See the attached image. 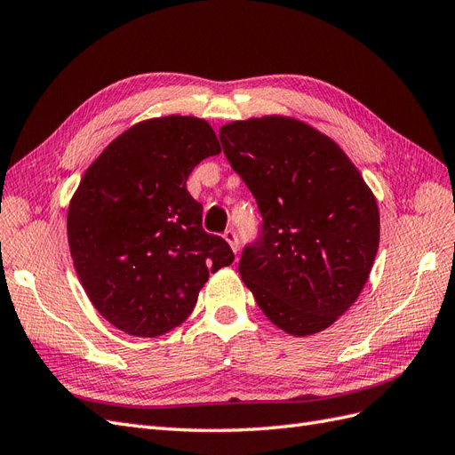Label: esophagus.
<instances>
[{"label": "esophagus", "instance_id": "obj_1", "mask_svg": "<svg viewBox=\"0 0 455 455\" xmlns=\"http://www.w3.org/2000/svg\"><path fill=\"white\" fill-rule=\"evenodd\" d=\"M224 239L228 241V244L231 246V251L233 252H237V246H239V237H237V233L233 231V229H228V231H224Z\"/></svg>", "mask_w": 455, "mask_h": 455}]
</instances>
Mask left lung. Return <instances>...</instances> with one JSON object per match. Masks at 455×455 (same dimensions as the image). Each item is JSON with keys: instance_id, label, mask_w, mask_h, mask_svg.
I'll use <instances>...</instances> for the list:
<instances>
[{"instance_id": "obj_1", "label": "left lung", "mask_w": 455, "mask_h": 455, "mask_svg": "<svg viewBox=\"0 0 455 455\" xmlns=\"http://www.w3.org/2000/svg\"><path fill=\"white\" fill-rule=\"evenodd\" d=\"M220 142L264 220L243 251L241 279L286 334L321 332L355 304L374 266V194L343 149L304 121H233Z\"/></svg>"}]
</instances>
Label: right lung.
I'll return each instance as SVG.
<instances>
[{
  "label": "right lung",
  "instance_id": "add662e5",
  "mask_svg": "<svg viewBox=\"0 0 455 455\" xmlns=\"http://www.w3.org/2000/svg\"><path fill=\"white\" fill-rule=\"evenodd\" d=\"M220 154L212 127L191 116L136 123L96 157L68 206V244L91 304L121 332L157 338L194 311L209 273L233 261L203 229L186 180Z\"/></svg>",
  "mask_w": 455,
  "mask_h": 455
}]
</instances>
